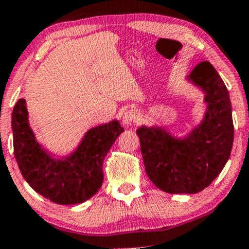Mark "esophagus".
I'll return each instance as SVG.
<instances>
[{
  "label": "esophagus",
  "instance_id": "esophagus-1",
  "mask_svg": "<svg viewBox=\"0 0 249 249\" xmlns=\"http://www.w3.org/2000/svg\"><path fill=\"white\" fill-rule=\"evenodd\" d=\"M138 121V113H137V111H134L133 108H131V110H127L126 112L124 113V116H123V124L124 125H132Z\"/></svg>",
  "mask_w": 249,
  "mask_h": 249
}]
</instances>
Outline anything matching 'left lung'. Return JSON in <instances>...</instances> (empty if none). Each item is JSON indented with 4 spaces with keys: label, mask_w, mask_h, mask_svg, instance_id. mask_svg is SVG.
Instances as JSON below:
<instances>
[{
    "label": "left lung",
    "mask_w": 249,
    "mask_h": 249,
    "mask_svg": "<svg viewBox=\"0 0 249 249\" xmlns=\"http://www.w3.org/2000/svg\"><path fill=\"white\" fill-rule=\"evenodd\" d=\"M188 79L204 90L207 112L185 139L161 127L137 130L145 171L167 193H198L210 186L231 156L234 139L232 105L224 81L210 62L196 65Z\"/></svg>",
    "instance_id": "8db88e82"
}]
</instances>
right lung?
I'll return each mask as SVG.
<instances>
[{"mask_svg":"<svg viewBox=\"0 0 249 249\" xmlns=\"http://www.w3.org/2000/svg\"><path fill=\"white\" fill-rule=\"evenodd\" d=\"M14 154L23 178L37 193L59 205L87 201L103 184V161L124 128L118 121L91 128L71 156L53 159L36 142L24 99L11 116Z\"/></svg>","mask_w":249,"mask_h":249,"instance_id":"1","label":"right lung"}]
</instances>
